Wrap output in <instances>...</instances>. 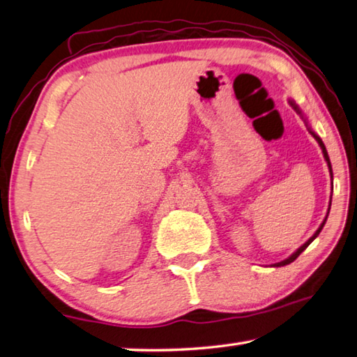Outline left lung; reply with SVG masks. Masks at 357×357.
Here are the masks:
<instances>
[{
	"mask_svg": "<svg viewBox=\"0 0 357 357\" xmlns=\"http://www.w3.org/2000/svg\"><path fill=\"white\" fill-rule=\"evenodd\" d=\"M289 105H291L293 108H294V110L296 112H298L299 114H301V116L302 118H304V114H302V112L299 110V107L298 105H296L294 104V102L293 100H289ZM304 121H305V124H307V119L304 118ZM309 130H310V134L313 135V138H315V140L318 142V144H319V148H321V151H323V155H324V159H326V162H328V167H329V173H331V178H332V167H331V160H329V155H328V151H326V146H324V143H323V140H321V138H319L317 134H315V132H313L310 128H309ZM329 209H331V203H329ZM329 209H328V214H329ZM326 219H328V215H326ZM326 219L323 220V223H321V225H319V228L317 229V231H315V234H313V236L309 239V241H307V243L305 244H302L301 247H299V249L298 250H296L294 253H293V255H289L287 259H283V261H280V263H275V264H273V266H285V264H289V263H293L294 261V259L296 258H298L299 255H301V253L302 252H304L305 249H307V247H309L312 243H313V239H315L317 236H318V234H319V231H321V229H323V227H324V223H326Z\"/></svg>",
	"mask_w": 357,
	"mask_h": 357,
	"instance_id": "obj_1",
	"label": "left lung"
}]
</instances>
